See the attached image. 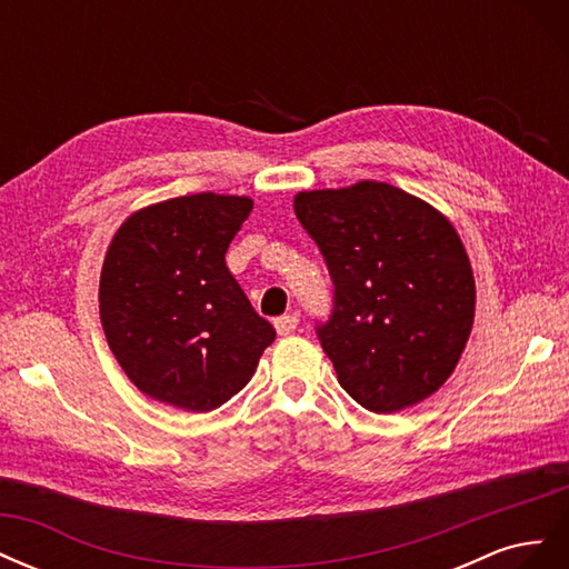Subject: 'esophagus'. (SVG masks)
Listing matches in <instances>:
<instances>
[{"label": "esophagus", "instance_id": "obj_1", "mask_svg": "<svg viewBox=\"0 0 569 569\" xmlns=\"http://www.w3.org/2000/svg\"><path fill=\"white\" fill-rule=\"evenodd\" d=\"M299 327V318L295 316V313H289V316H280V318H274V330H278V335L280 337H284V335H291Z\"/></svg>", "mask_w": 569, "mask_h": 569}]
</instances>
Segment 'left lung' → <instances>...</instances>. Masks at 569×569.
Listing matches in <instances>:
<instances>
[{
  "instance_id": "left-lung-1",
  "label": "left lung",
  "mask_w": 569,
  "mask_h": 569,
  "mask_svg": "<svg viewBox=\"0 0 569 569\" xmlns=\"http://www.w3.org/2000/svg\"><path fill=\"white\" fill-rule=\"evenodd\" d=\"M295 213L335 282L318 337L343 391L372 412L429 399L475 322V274L453 222L377 180L299 192Z\"/></svg>"
}]
</instances>
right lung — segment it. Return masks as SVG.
Wrapping results in <instances>:
<instances>
[{
  "instance_id": "right-lung-1",
  "label": "right lung",
  "mask_w": 569,
  "mask_h": 569,
  "mask_svg": "<svg viewBox=\"0 0 569 569\" xmlns=\"http://www.w3.org/2000/svg\"><path fill=\"white\" fill-rule=\"evenodd\" d=\"M251 197L199 192L123 220L99 278L101 327L149 399L209 412L242 391L274 339L226 266Z\"/></svg>"
}]
</instances>
